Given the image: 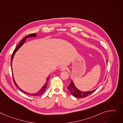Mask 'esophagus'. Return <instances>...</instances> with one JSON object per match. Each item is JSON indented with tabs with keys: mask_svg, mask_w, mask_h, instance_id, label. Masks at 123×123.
<instances>
[{
	"mask_svg": "<svg viewBox=\"0 0 123 123\" xmlns=\"http://www.w3.org/2000/svg\"><path fill=\"white\" fill-rule=\"evenodd\" d=\"M66 69H67V67H65V66L61 67L60 68V71H65V70H66Z\"/></svg>",
	"mask_w": 123,
	"mask_h": 123,
	"instance_id": "1",
	"label": "esophagus"
}]
</instances>
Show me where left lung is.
I'll use <instances>...</instances> for the list:
<instances>
[{"mask_svg":"<svg viewBox=\"0 0 123 123\" xmlns=\"http://www.w3.org/2000/svg\"><path fill=\"white\" fill-rule=\"evenodd\" d=\"M106 79V78H105ZM68 89L71 93V94L76 98H84L88 95H90L94 92L96 89L93 90L92 91H89V92H81L80 90H79L76 86L74 84L72 80H71V83L69 86H68Z\"/></svg>","mask_w":123,"mask_h":123,"instance_id":"8db88e82","label":"left lung"}]
</instances>
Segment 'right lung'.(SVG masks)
Listing matches in <instances>:
<instances>
[{
    "mask_svg": "<svg viewBox=\"0 0 123 123\" xmlns=\"http://www.w3.org/2000/svg\"><path fill=\"white\" fill-rule=\"evenodd\" d=\"M37 36V34H30L26 37H24L22 40L21 41V42H20V43H19V44H18L17 45V46H16V48L15 49V50L13 53V54L11 56V69H12V75H13V71H12V61H13V58H14V56L15 55V54L16 53V52L23 45V44L25 43V42L26 40L27 39V38H30V37H35ZM49 78H50V75L47 78V79H46V81L45 84L44 85V86L42 87V88H41L39 91H38L37 92L35 93H28V92H25L24 91H23V90L22 89H21L19 86H18L17 85V84H16V83L15 82V80H14V77L13 76V81L14 82L15 84V85L17 86V87L20 90V91L21 92H24L25 94H28L29 95H31V96H39L40 95H42L43 93V92H45V89H46V86H47V83L48 81V80L49 79Z\"/></svg>",
    "mask_w": 123,
    "mask_h": 123,
    "instance_id": "obj_1",
    "label": "right lung"
}]
</instances>
